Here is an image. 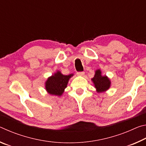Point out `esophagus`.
I'll return each mask as SVG.
<instances>
[{
  "mask_svg": "<svg viewBox=\"0 0 146 146\" xmlns=\"http://www.w3.org/2000/svg\"><path fill=\"white\" fill-rule=\"evenodd\" d=\"M77 75H78V76H84V74H85V73L84 72H83V71H82V72H77Z\"/></svg>",
  "mask_w": 146,
  "mask_h": 146,
  "instance_id": "obj_1",
  "label": "esophagus"
}]
</instances>
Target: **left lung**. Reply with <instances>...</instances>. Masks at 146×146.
<instances>
[{
    "instance_id": "8db88e82",
    "label": "left lung",
    "mask_w": 146,
    "mask_h": 146,
    "mask_svg": "<svg viewBox=\"0 0 146 146\" xmlns=\"http://www.w3.org/2000/svg\"><path fill=\"white\" fill-rule=\"evenodd\" d=\"M96 91L98 93L106 92L111 87V80L106 75H102V71L98 69L95 72V75L93 78H91Z\"/></svg>"
}]
</instances>
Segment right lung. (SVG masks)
Instances as JSON below:
<instances>
[{"label": "right lung", "mask_w": 146, "mask_h": 146, "mask_svg": "<svg viewBox=\"0 0 146 146\" xmlns=\"http://www.w3.org/2000/svg\"><path fill=\"white\" fill-rule=\"evenodd\" d=\"M74 75L71 73L64 75L60 71H56L53 75L48 78L45 82V90L51 95L60 97L67 88L70 79Z\"/></svg>", "instance_id": "1"}]
</instances>
